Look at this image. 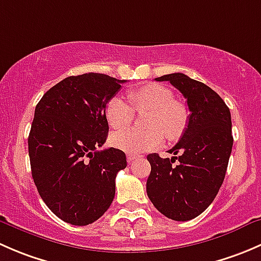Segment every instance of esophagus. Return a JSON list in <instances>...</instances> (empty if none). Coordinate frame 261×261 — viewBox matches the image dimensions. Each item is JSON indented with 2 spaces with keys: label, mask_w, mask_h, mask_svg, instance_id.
Returning <instances> with one entry per match:
<instances>
[{
  "label": "esophagus",
  "mask_w": 261,
  "mask_h": 261,
  "mask_svg": "<svg viewBox=\"0 0 261 261\" xmlns=\"http://www.w3.org/2000/svg\"><path fill=\"white\" fill-rule=\"evenodd\" d=\"M138 155H133V154H127V162L128 163H133V162H135L136 159H138Z\"/></svg>",
  "instance_id": "1"
}]
</instances>
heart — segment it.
<instances>
[{"mask_svg":"<svg viewBox=\"0 0 261 261\" xmlns=\"http://www.w3.org/2000/svg\"><path fill=\"white\" fill-rule=\"evenodd\" d=\"M132 106L120 97L110 99L105 109L109 125L114 130H123L134 121V111H150L146 121L147 131L135 128L121 131L111 138L116 149L127 154H143L158 149L169 140H177L186 130L188 122V110L183 103L174 99V94L168 87L149 83L136 87L127 92Z\"/></svg>","mask_w":261,"mask_h":261,"instance_id":"heart-1","label":"heart"}]
</instances>
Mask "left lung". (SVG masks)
Wrapping results in <instances>:
<instances>
[{"label": "left lung", "mask_w": 261, "mask_h": 261, "mask_svg": "<svg viewBox=\"0 0 261 261\" xmlns=\"http://www.w3.org/2000/svg\"><path fill=\"white\" fill-rule=\"evenodd\" d=\"M187 99L191 115L180 140L169 150L178 155L149 154L151 172L146 193L160 213L174 221L201 215L220 191L232 150L231 114L223 99L202 82L183 73L162 75ZM177 160L178 164L173 166Z\"/></svg>", "instance_id": "1"}]
</instances>
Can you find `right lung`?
Masks as SVG:
<instances>
[{
    "mask_svg": "<svg viewBox=\"0 0 261 261\" xmlns=\"http://www.w3.org/2000/svg\"><path fill=\"white\" fill-rule=\"evenodd\" d=\"M99 73L72 75L49 89L35 107L29 134L31 174L49 210L64 222L86 226L111 206L125 152L106 143V105L121 83Z\"/></svg>",
    "mask_w": 261,
    "mask_h": 261,
    "instance_id": "obj_1",
    "label": "right lung"
}]
</instances>
